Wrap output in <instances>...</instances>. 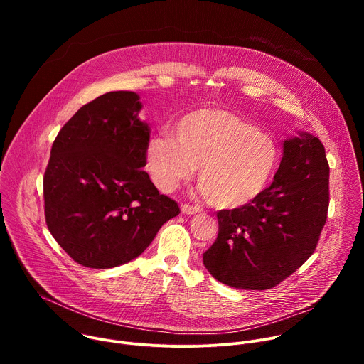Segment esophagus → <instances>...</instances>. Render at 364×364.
Wrapping results in <instances>:
<instances>
[{
  "instance_id": "1",
  "label": "esophagus",
  "mask_w": 364,
  "mask_h": 364,
  "mask_svg": "<svg viewBox=\"0 0 364 364\" xmlns=\"http://www.w3.org/2000/svg\"><path fill=\"white\" fill-rule=\"evenodd\" d=\"M181 212H183L184 215H196V213L200 212V207H197V205H190V204H183V205H181Z\"/></svg>"
}]
</instances>
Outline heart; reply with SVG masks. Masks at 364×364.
<instances>
[{
    "label": "heart",
    "mask_w": 364,
    "mask_h": 364,
    "mask_svg": "<svg viewBox=\"0 0 364 364\" xmlns=\"http://www.w3.org/2000/svg\"><path fill=\"white\" fill-rule=\"evenodd\" d=\"M146 146V168L161 191H173L200 167L198 181L223 209L255 201L268 187L278 164L274 139L239 117L219 109L194 111Z\"/></svg>",
    "instance_id": "obj_1"
}]
</instances>
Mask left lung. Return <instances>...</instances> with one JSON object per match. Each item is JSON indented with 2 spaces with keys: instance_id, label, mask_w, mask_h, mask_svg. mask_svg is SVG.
<instances>
[{
  "instance_id": "left-lung-1",
  "label": "left lung",
  "mask_w": 364,
  "mask_h": 364,
  "mask_svg": "<svg viewBox=\"0 0 364 364\" xmlns=\"http://www.w3.org/2000/svg\"><path fill=\"white\" fill-rule=\"evenodd\" d=\"M330 167L308 132L284 141L274 183L255 201L218 212L219 235L203 253L213 278L233 288L269 289L314 253L327 220Z\"/></svg>"
}]
</instances>
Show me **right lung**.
I'll use <instances>...</instances> for the list:
<instances>
[{"mask_svg":"<svg viewBox=\"0 0 364 364\" xmlns=\"http://www.w3.org/2000/svg\"><path fill=\"white\" fill-rule=\"evenodd\" d=\"M135 92H108L60 129L43 178L47 228L79 265L114 268L139 256L180 213L142 171L149 128Z\"/></svg>","mask_w":364,"mask_h":364,"instance_id":"obj_1","label":"right lung"}]
</instances>
